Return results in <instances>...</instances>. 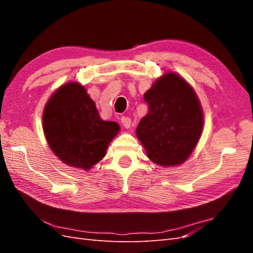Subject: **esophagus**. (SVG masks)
Returning a JSON list of instances; mask_svg holds the SVG:
<instances>
[{
  "instance_id": "obj_1",
  "label": "esophagus",
  "mask_w": 253,
  "mask_h": 253,
  "mask_svg": "<svg viewBox=\"0 0 253 253\" xmlns=\"http://www.w3.org/2000/svg\"><path fill=\"white\" fill-rule=\"evenodd\" d=\"M121 124L126 128H128L129 126H131V118L126 117V116L121 117Z\"/></svg>"
}]
</instances>
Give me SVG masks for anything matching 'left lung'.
<instances>
[{"instance_id": "left-lung-1", "label": "left lung", "mask_w": 253, "mask_h": 253, "mask_svg": "<svg viewBox=\"0 0 253 253\" xmlns=\"http://www.w3.org/2000/svg\"><path fill=\"white\" fill-rule=\"evenodd\" d=\"M149 112L136 135L148 157L159 166H178L191 155L200 139L204 116L190 84L177 74L166 73L143 95Z\"/></svg>"}]
</instances>
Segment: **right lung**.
<instances>
[{
	"instance_id": "add662e5",
	"label": "right lung",
	"mask_w": 253,
	"mask_h": 253,
	"mask_svg": "<svg viewBox=\"0 0 253 253\" xmlns=\"http://www.w3.org/2000/svg\"><path fill=\"white\" fill-rule=\"evenodd\" d=\"M42 119L45 138L55 155L85 171L105 156L120 129L116 122L100 118L95 102L78 82L63 84L52 94Z\"/></svg>"
}]
</instances>
